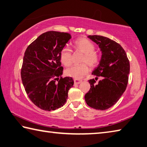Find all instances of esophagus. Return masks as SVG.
Here are the masks:
<instances>
[{
    "label": "esophagus",
    "instance_id": "1",
    "mask_svg": "<svg viewBox=\"0 0 147 147\" xmlns=\"http://www.w3.org/2000/svg\"><path fill=\"white\" fill-rule=\"evenodd\" d=\"M74 84H81L82 80H79V79H74Z\"/></svg>",
    "mask_w": 147,
    "mask_h": 147
}]
</instances>
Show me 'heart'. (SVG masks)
Wrapping results in <instances>:
<instances>
[{
    "label": "heart",
    "mask_w": 147,
    "mask_h": 147,
    "mask_svg": "<svg viewBox=\"0 0 147 147\" xmlns=\"http://www.w3.org/2000/svg\"><path fill=\"white\" fill-rule=\"evenodd\" d=\"M74 47L76 51L84 53L82 59L83 63L80 65H74L65 70L67 76L76 79L82 78L89 72V67H94L100 62V55L95 51V46L91 41L85 37H81L74 42ZM60 62L65 66H69L73 62V57L70 48L64 47L60 53ZM87 63L86 64V63Z\"/></svg>",
    "instance_id": "heart-1"
}]
</instances>
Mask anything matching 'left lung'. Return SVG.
I'll return each mask as SVG.
<instances>
[{"label":"left lung","mask_w":147,"mask_h":147,"mask_svg":"<svg viewBox=\"0 0 147 147\" xmlns=\"http://www.w3.org/2000/svg\"><path fill=\"white\" fill-rule=\"evenodd\" d=\"M98 45L101 51L99 65L92 71L96 77L102 80L94 85V79L89 80L90 89L85 100L90 107L104 111L115 104L126 90L130 63L123 47L115 41L100 35L87 36Z\"/></svg>","instance_id":"left-lung-1"}]
</instances>
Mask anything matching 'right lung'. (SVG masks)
I'll return each mask as SVG.
<instances>
[{"label":"right lung","mask_w":147,"mask_h":147,"mask_svg":"<svg viewBox=\"0 0 147 147\" xmlns=\"http://www.w3.org/2000/svg\"><path fill=\"white\" fill-rule=\"evenodd\" d=\"M71 38L67 33L47 31L25 51L21 69L22 84L29 99L42 110L54 111L62 107L74 84L71 77H62L63 69L60 60L61 50Z\"/></svg>","instance_id":"right-lung-1"}]
</instances>
